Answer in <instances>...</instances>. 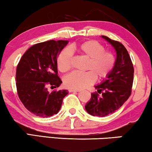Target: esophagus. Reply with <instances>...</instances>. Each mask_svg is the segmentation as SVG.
I'll return each instance as SVG.
<instances>
[{
	"instance_id": "obj_1",
	"label": "esophagus",
	"mask_w": 152,
	"mask_h": 152,
	"mask_svg": "<svg viewBox=\"0 0 152 152\" xmlns=\"http://www.w3.org/2000/svg\"><path fill=\"white\" fill-rule=\"evenodd\" d=\"M80 90H77V89H73V88H70L69 89V92L72 93V92H79Z\"/></svg>"
}]
</instances>
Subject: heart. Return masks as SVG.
Returning <instances> with one entry per match:
<instances>
[{"mask_svg":"<svg viewBox=\"0 0 152 152\" xmlns=\"http://www.w3.org/2000/svg\"><path fill=\"white\" fill-rule=\"evenodd\" d=\"M83 57L89 59L86 72H72L64 77L66 86L73 89H82L93 84L95 80L101 81L109 75L115 64V56L111 51H106L105 48L96 41H87L73 47ZM72 53L65 48L59 54L57 59L59 71L68 72L72 67Z\"/></svg>","mask_w":152,"mask_h":152,"instance_id":"1","label":"heart"}]
</instances>
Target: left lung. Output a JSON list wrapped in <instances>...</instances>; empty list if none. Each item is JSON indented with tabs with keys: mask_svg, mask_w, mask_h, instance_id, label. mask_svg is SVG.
<instances>
[{
	"mask_svg": "<svg viewBox=\"0 0 152 152\" xmlns=\"http://www.w3.org/2000/svg\"><path fill=\"white\" fill-rule=\"evenodd\" d=\"M114 48L115 64L113 70L100 84L95 86L97 92L91 94L85 106L86 111L93 116L104 117L115 112L127 100L132 93L134 69L128 51L121 43L102 36ZM102 93L99 96V94Z\"/></svg>",
	"mask_w": 152,
	"mask_h": 152,
	"instance_id": "1",
	"label": "left lung"
}]
</instances>
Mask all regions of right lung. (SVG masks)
Wrapping results in <instances>:
<instances>
[{"label":"right lung","instance_id":"1","mask_svg":"<svg viewBox=\"0 0 152 152\" xmlns=\"http://www.w3.org/2000/svg\"><path fill=\"white\" fill-rule=\"evenodd\" d=\"M68 41L50 40L37 43L22 56L16 72L17 93L24 107L34 114L48 118L61 109L67 90L53 91L62 82L58 77L57 59Z\"/></svg>","mask_w":152,"mask_h":152}]
</instances>
